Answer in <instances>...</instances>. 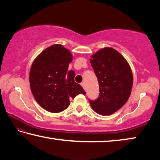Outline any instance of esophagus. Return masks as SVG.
<instances>
[{
    "instance_id": "34e87169",
    "label": "esophagus",
    "mask_w": 160,
    "mask_h": 160,
    "mask_svg": "<svg viewBox=\"0 0 160 160\" xmlns=\"http://www.w3.org/2000/svg\"><path fill=\"white\" fill-rule=\"evenodd\" d=\"M80 85H81V86H82L84 89H85V82H81Z\"/></svg>"
}]
</instances>
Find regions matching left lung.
<instances>
[{
	"mask_svg": "<svg viewBox=\"0 0 160 160\" xmlns=\"http://www.w3.org/2000/svg\"><path fill=\"white\" fill-rule=\"evenodd\" d=\"M90 63L99 85V97L89 100L100 115H111L121 109L131 95L132 74L129 64L112 48H102L92 56Z\"/></svg>",
	"mask_w": 160,
	"mask_h": 160,
	"instance_id": "8db88e82",
	"label": "left lung"
}]
</instances>
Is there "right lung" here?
<instances>
[{
    "label": "right lung",
    "instance_id": "add662e5",
    "mask_svg": "<svg viewBox=\"0 0 160 160\" xmlns=\"http://www.w3.org/2000/svg\"><path fill=\"white\" fill-rule=\"evenodd\" d=\"M72 61L70 51L61 44L46 48L35 58L29 72L32 94L43 109L59 113L67 109L70 99L86 92L75 82L73 70H68Z\"/></svg>",
    "mask_w": 160,
    "mask_h": 160
}]
</instances>
